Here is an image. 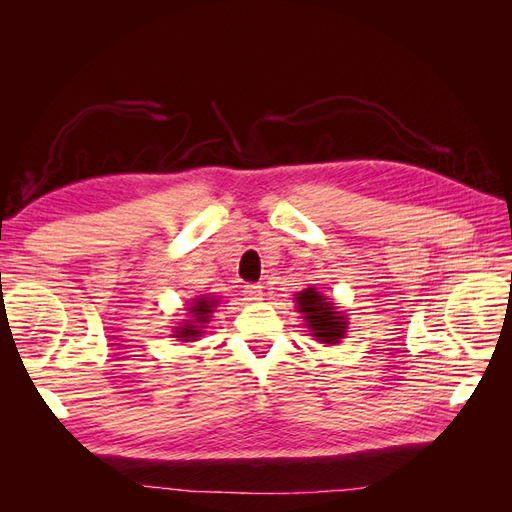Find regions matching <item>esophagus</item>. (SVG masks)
Segmentation results:
<instances>
[{"label": "esophagus", "mask_w": 512, "mask_h": 512, "mask_svg": "<svg viewBox=\"0 0 512 512\" xmlns=\"http://www.w3.org/2000/svg\"><path fill=\"white\" fill-rule=\"evenodd\" d=\"M243 294H245V299L247 301H262V294H265V292H262V286H258V284H247L245 288H243Z\"/></svg>", "instance_id": "esophagus-1"}]
</instances>
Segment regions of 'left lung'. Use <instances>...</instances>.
I'll list each match as a JSON object with an SVG mask.
<instances>
[{"mask_svg": "<svg viewBox=\"0 0 512 512\" xmlns=\"http://www.w3.org/2000/svg\"><path fill=\"white\" fill-rule=\"evenodd\" d=\"M297 309L305 318V327L312 329V335L320 344H339L346 335L348 320L342 312H335L333 303L318 292L314 286L294 294Z\"/></svg>", "mask_w": 512, "mask_h": 512, "instance_id": "obj_1", "label": "left lung"}]
</instances>
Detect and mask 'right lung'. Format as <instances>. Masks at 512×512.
Listing matches in <instances>:
<instances>
[{"mask_svg":"<svg viewBox=\"0 0 512 512\" xmlns=\"http://www.w3.org/2000/svg\"><path fill=\"white\" fill-rule=\"evenodd\" d=\"M215 305H218V299L213 297H198L192 301L190 309V320H185L181 327L175 329V337H179V342H194L196 337L203 335V329H207L205 324H209L211 314L215 312Z\"/></svg>","mask_w":512,"mask_h":512,"instance_id":"obj_1","label":"right lung"}]
</instances>
